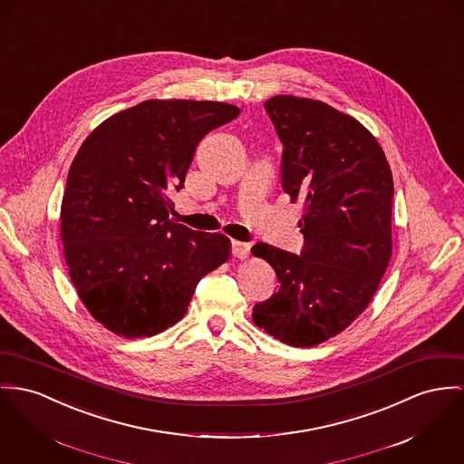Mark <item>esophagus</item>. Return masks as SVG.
I'll return each mask as SVG.
<instances>
[{
  "label": "esophagus",
  "mask_w": 464,
  "mask_h": 464,
  "mask_svg": "<svg viewBox=\"0 0 464 464\" xmlns=\"http://www.w3.org/2000/svg\"><path fill=\"white\" fill-rule=\"evenodd\" d=\"M249 250L250 246L249 244H246V242H238V240H233V242H231V252H233L235 257L244 259V257H247Z\"/></svg>",
  "instance_id": "obj_1"
}]
</instances>
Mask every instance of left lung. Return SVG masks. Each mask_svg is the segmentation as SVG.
<instances>
[{
    "mask_svg": "<svg viewBox=\"0 0 464 464\" xmlns=\"http://www.w3.org/2000/svg\"><path fill=\"white\" fill-rule=\"evenodd\" d=\"M283 143L281 183L305 201L300 254L256 244L277 291L252 309L254 323L289 346L343 332L367 307L392 254L393 183L378 141L355 118L289 95L265 102Z\"/></svg>",
    "mask_w": 464,
    "mask_h": 464,
    "instance_id": "left-lung-1",
    "label": "left lung"
}]
</instances>
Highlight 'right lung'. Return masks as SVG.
I'll list each match as a JSON object with an SVG mask.
<instances>
[{"label": "right lung", "instance_id": "add662e5", "mask_svg": "<svg viewBox=\"0 0 464 464\" xmlns=\"http://www.w3.org/2000/svg\"><path fill=\"white\" fill-rule=\"evenodd\" d=\"M240 109L210 101H146L101 123L79 148L62 201V242L77 295L121 337L179 323L198 283L231 242L171 220L198 143Z\"/></svg>", "mask_w": 464, "mask_h": 464}]
</instances>
